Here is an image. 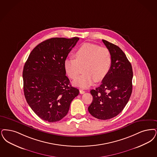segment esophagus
I'll return each instance as SVG.
<instances>
[{
	"label": "esophagus",
	"instance_id": "obj_1",
	"mask_svg": "<svg viewBox=\"0 0 157 157\" xmlns=\"http://www.w3.org/2000/svg\"><path fill=\"white\" fill-rule=\"evenodd\" d=\"M79 93H80L81 94H83L84 93H85V91L83 90L82 89H80V90H79Z\"/></svg>",
	"mask_w": 157,
	"mask_h": 157
}]
</instances>
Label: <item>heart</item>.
Instances as JSON below:
<instances>
[{"instance_id": "heart-1", "label": "heart", "mask_w": 157, "mask_h": 157, "mask_svg": "<svg viewBox=\"0 0 157 157\" xmlns=\"http://www.w3.org/2000/svg\"><path fill=\"white\" fill-rule=\"evenodd\" d=\"M74 58H67L63 63L64 69L71 79H75L83 68V75L73 82L76 86L88 88L94 82L105 78L111 69L112 57L109 50L96 44L85 43L74 54Z\"/></svg>"}]
</instances>
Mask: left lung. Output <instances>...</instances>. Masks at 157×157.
Segmentation results:
<instances>
[{"label": "left lung", "mask_w": 157, "mask_h": 157, "mask_svg": "<svg viewBox=\"0 0 157 157\" xmlns=\"http://www.w3.org/2000/svg\"><path fill=\"white\" fill-rule=\"evenodd\" d=\"M102 41L110 51L112 64L101 86L90 90L93 101L88 111L95 118L107 120L117 116L129 101L133 72L131 63L124 52L106 40Z\"/></svg>", "instance_id": "8db88e82"}]
</instances>
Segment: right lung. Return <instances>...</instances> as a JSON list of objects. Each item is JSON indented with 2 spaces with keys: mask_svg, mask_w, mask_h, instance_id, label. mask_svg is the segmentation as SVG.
Wrapping results in <instances>:
<instances>
[{
  "mask_svg": "<svg viewBox=\"0 0 157 157\" xmlns=\"http://www.w3.org/2000/svg\"><path fill=\"white\" fill-rule=\"evenodd\" d=\"M79 40H46L32 50L25 62L23 71L25 99L33 112L44 121L52 123L62 119L79 93L71 85L63 66Z\"/></svg>",
  "mask_w": 157,
  "mask_h": 157,
  "instance_id": "right-lung-1",
  "label": "right lung"
}]
</instances>
